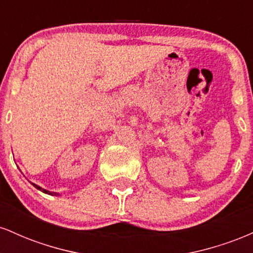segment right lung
<instances>
[{
	"label": "right lung",
	"mask_w": 253,
	"mask_h": 253,
	"mask_svg": "<svg viewBox=\"0 0 253 253\" xmlns=\"http://www.w3.org/2000/svg\"><path fill=\"white\" fill-rule=\"evenodd\" d=\"M33 185H34V187H36V188H37V189L42 190V193H45V194H48V195H54V194H56V193H52V191H48V190H46V189H42V187H39V185L34 184V183H33Z\"/></svg>",
	"instance_id": "add662e5"
}]
</instances>
